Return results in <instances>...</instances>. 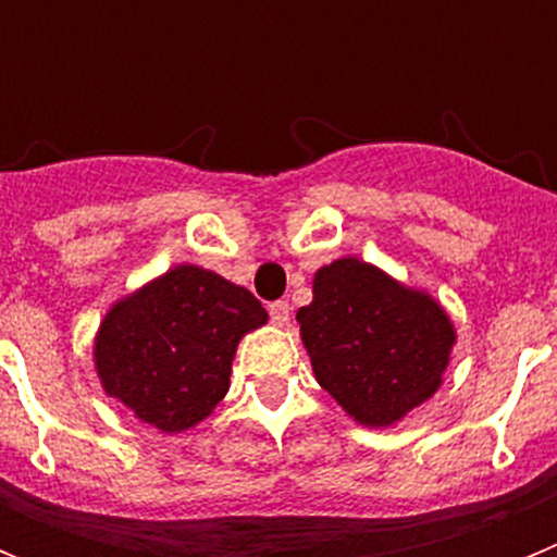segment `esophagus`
Instances as JSON below:
<instances>
[{
	"label": "esophagus",
	"mask_w": 557,
	"mask_h": 557,
	"mask_svg": "<svg viewBox=\"0 0 557 557\" xmlns=\"http://www.w3.org/2000/svg\"><path fill=\"white\" fill-rule=\"evenodd\" d=\"M289 312H293V309H289L287 301L270 304V321H273L275 326H287V323H289Z\"/></svg>",
	"instance_id": "obj_1"
}]
</instances>
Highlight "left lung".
<instances>
[{"instance_id": "obj_1", "label": "left lung", "mask_w": 557, "mask_h": 557, "mask_svg": "<svg viewBox=\"0 0 557 557\" xmlns=\"http://www.w3.org/2000/svg\"><path fill=\"white\" fill-rule=\"evenodd\" d=\"M295 318L314 379L362 426L396 424L435 396L457 339L432 295L354 256L314 273Z\"/></svg>"}]
</instances>
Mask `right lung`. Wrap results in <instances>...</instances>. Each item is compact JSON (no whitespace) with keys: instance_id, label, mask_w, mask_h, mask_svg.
<instances>
[{"instance_id":"1","label":"right lung","mask_w":557,"mask_h":557,"mask_svg":"<svg viewBox=\"0 0 557 557\" xmlns=\"http://www.w3.org/2000/svg\"><path fill=\"white\" fill-rule=\"evenodd\" d=\"M264 323L248 289L178 264L108 309L95 337L97 376L139 421L184 432L220 405L239 339Z\"/></svg>"}]
</instances>
